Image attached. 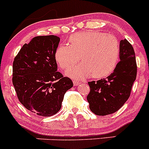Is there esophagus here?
Wrapping results in <instances>:
<instances>
[{
    "label": "esophagus",
    "instance_id": "1",
    "mask_svg": "<svg viewBox=\"0 0 149 149\" xmlns=\"http://www.w3.org/2000/svg\"><path fill=\"white\" fill-rule=\"evenodd\" d=\"M73 85H74V86H79V84H80V82L78 81H76V80H73Z\"/></svg>",
    "mask_w": 149,
    "mask_h": 149
}]
</instances>
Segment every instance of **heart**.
Here are the masks:
<instances>
[{"mask_svg":"<svg viewBox=\"0 0 149 149\" xmlns=\"http://www.w3.org/2000/svg\"><path fill=\"white\" fill-rule=\"evenodd\" d=\"M68 41L69 46L62 45L57 47L55 58L65 70L76 65L80 59L81 63L66 72L72 79H82L91 76L96 79L107 77L118 65L120 49L113 35L86 31L73 34Z\"/></svg>","mask_w":149,"mask_h":149,"instance_id":"1","label":"heart"}]
</instances>
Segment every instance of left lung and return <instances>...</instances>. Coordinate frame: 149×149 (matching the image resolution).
I'll list each match as a JSON object with an SVG mask.
<instances>
[{"label": "left lung", "instance_id": "left-lung-1", "mask_svg": "<svg viewBox=\"0 0 149 149\" xmlns=\"http://www.w3.org/2000/svg\"><path fill=\"white\" fill-rule=\"evenodd\" d=\"M120 61L106 79L88 82L90 92L87 96L91 112L104 116L117 112L130 95L136 79L137 65L133 47L126 39L120 42Z\"/></svg>", "mask_w": 149, "mask_h": 149}]
</instances>
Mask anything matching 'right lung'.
<instances>
[{"label": "right lung", "instance_id": "right-lung-1", "mask_svg": "<svg viewBox=\"0 0 149 149\" xmlns=\"http://www.w3.org/2000/svg\"><path fill=\"white\" fill-rule=\"evenodd\" d=\"M60 38L37 36L24 44L13 63V81L19 102L37 115L49 117L61 108L65 92L73 86L57 71L55 52Z\"/></svg>", "mask_w": 149, "mask_h": 149}]
</instances>
